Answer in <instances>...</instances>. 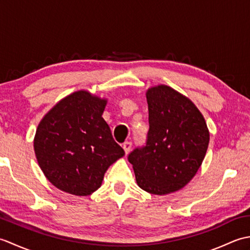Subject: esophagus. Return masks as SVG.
<instances>
[{
  "label": "esophagus",
  "instance_id": "1",
  "mask_svg": "<svg viewBox=\"0 0 250 250\" xmlns=\"http://www.w3.org/2000/svg\"><path fill=\"white\" fill-rule=\"evenodd\" d=\"M131 147H132V143L131 142H125L124 144H122V148H124V150H125V153H128L130 151Z\"/></svg>",
  "mask_w": 250,
  "mask_h": 250
}]
</instances>
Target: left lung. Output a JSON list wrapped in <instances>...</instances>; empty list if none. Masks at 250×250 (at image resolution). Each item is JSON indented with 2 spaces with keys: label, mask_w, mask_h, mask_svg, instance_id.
<instances>
[{
  "label": "left lung",
  "mask_w": 250,
  "mask_h": 250,
  "mask_svg": "<svg viewBox=\"0 0 250 250\" xmlns=\"http://www.w3.org/2000/svg\"><path fill=\"white\" fill-rule=\"evenodd\" d=\"M149 131L146 145L128 156L136 183L147 192L163 195L184 188L206 155L209 132L198 107L173 88L147 90Z\"/></svg>",
  "instance_id": "left-lung-1"
}]
</instances>
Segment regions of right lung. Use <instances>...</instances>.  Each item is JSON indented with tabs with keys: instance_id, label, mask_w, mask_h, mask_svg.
I'll list each match as a JSON object with an SVG mask.
<instances>
[{
	"instance_id": "obj_1",
	"label": "right lung",
	"mask_w": 250,
	"mask_h": 250,
	"mask_svg": "<svg viewBox=\"0 0 250 250\" xmlns=\"http://www.w3.org/2000/svg\"><path fill=\"white\" fill-rule=\"evenodd\" d=\"M107 101L79 90L57 103L41 120L34 137L39 166L64 192L89 195L107 168L125 156L103 119Z\"/></svg>"
}]
</instances>
